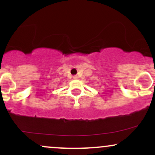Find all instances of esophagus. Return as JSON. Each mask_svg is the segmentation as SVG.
Masks as SVG:
<instances>
[{"label":"esophagus","instance_id":"1","mask_svg":"<svg viewBox=\"0 0 155 155\" xmlns=\"http://www.w3.org/2000/svg\"><path fill=\"white\" fill-rule=\"evenodd\" d=\"M73 79H79V77H78V76H73Z\"/></svg>","mask_w":155,"mask_h":155}]
</instances>
